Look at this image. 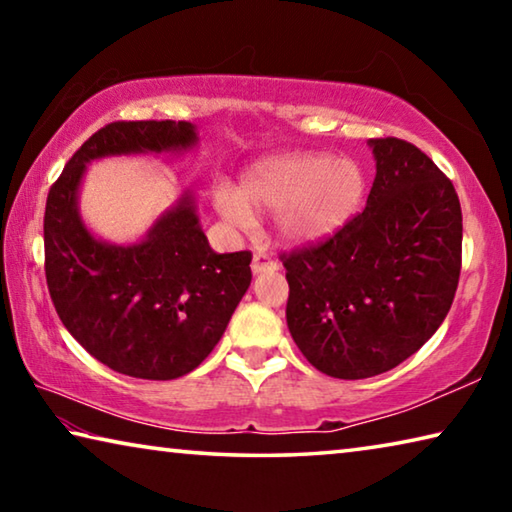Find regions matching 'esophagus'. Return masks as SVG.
<instances>
[{"mask_svg": "<svg viewBox=\"0 0 512 512\" xmlns=\"http://www.w3.org/2000/svg\"><path fill=\"white\" fill-rule=\"evenodd\" d=\"M277 264L271 255L266 253H255L253 257V273H266V271H277Z\"/></svg>", "mask_w": 512, "mask_h": 512, "instance_id": "34e87169", "label": "esophagus"}]
</instances>
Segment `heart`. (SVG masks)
I'll list each match as a JSON object with an SVG mask.
<instances>
[{"label":"heart","instance_id":"heart-1","mask_svg":"<svg viewBox=\"0 0 512 512\" xmlns=\"http://www.w3.org/2000/svg\"><path fill=\"white\" fill-rule=\"evenodd\" d=\"M366 196V173L350 158L287 153L255 164L239 192L216 187L214 207L225 221L253 228L257 214H275V230L291 246L318 244L345 228Z\"/></svg>","mask_w":512,"mask_h":512}]
</instances>
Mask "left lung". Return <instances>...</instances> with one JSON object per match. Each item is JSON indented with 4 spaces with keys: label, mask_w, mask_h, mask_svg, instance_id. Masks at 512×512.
Instances as JSON below:
<instances>
[{
    "label": "left lung",
    "mask_w": 512,
    "mask_h": 512,
    "mask_svg": "<svg viewBox=\"0 0 512 512\" xmlns=\"http://www.w3.org/2000/svg\"><path fill=\"white\" fill-rule=\"evenodd\" d=\"M377 176L366 210L318 244L282 253L287 325L311 366L366 379L400 366L452 307L463 214L429 155L397 137L370 140Z\"/></svg>",
    "instance_id": "left-lung-1"
}]
</instances>
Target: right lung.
Masks as SVG:
<instances>
[{
	"instance_id": "right-lung-1",
	"label": "right lung",
	"mask_w": 512,
	"mask_h": 512,
	"mask_svg": "<svg viewBox=\"0 0 512 512\" xmlns=\"http://www.w3.org/2000/svg\"><path fill=\"white\" fill-rule=\"evenodd\" d=\"M189 121H112L94 133L49 189L45 275L67 332L94 359L137 379H176L214 350L250 287L248 250L214 253L192 194L164 212L133 246L106 244L85 228V164L108 155L185 151Z\"/></svg>"
}]
</instances>
